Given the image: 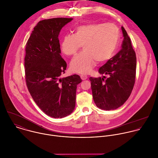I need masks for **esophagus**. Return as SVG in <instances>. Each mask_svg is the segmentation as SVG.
<instances>
[{
  "mask_svg": "<svg viewBox=\"0 0 158 158\" xmlns=\"http://www.w3.org/2000/svg\"><path fill=\"white\" fill-rule=\"evenodd\" d=\"M80 77H81V78L82 80H85V79H87L88 78L87 76L84 75V74H81V75L80 76Z\"/></svg>",
  "mask_w": 158,
  "mask_h": 158,
  "instance_id": "obj_1",
  "label": "esophagus"
}]
</instances>
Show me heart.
<instances>
[{"mask_svg":"<svg viewBox=\"0 0 158 158\" xmlns=\"http://www.w3.org/2000/svg\"><path fill=\"white\" fill-rule=\"evenodd\" d=\"M118 27L110 23H90L78 26L74 35H66L61 43V50L67 56L75 55L81 45L84 51L74 57L70 69L74 73L87 74L95 64L110 59L119 40Z\"/></svg>","mask_w":158,"mask_h":158,"instance_id":"1","label":"heart"}]
</instances>
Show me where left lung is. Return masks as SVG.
I'll use <instances>...</instances> for the list:
<instances>
[{
	"label": "left lung",
	"instance_id": "8db88e82",
	"mask_svg": "<svg viewBox=\"0 0 158 158\" xmlns=\"http://www.w3.org/2000/svg\"><path fill=\"white\" fill-rule=\"evenodd\" d=\"M123 40L121 50L100 68L103 77L89 78L93 98L97 107L105 110L116 109L127 100L133 90L136 76V57L131 42L122 27Z\"/></svg>",
	"mask_w": 158,
	"mask_h": 158
}]
</instances>
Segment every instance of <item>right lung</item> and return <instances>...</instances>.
Returning a JSON list of instances; mask_svg holds the SVG:
<instances>
[{
  "label": "right lung",
  "mask_w": 158,
  "mask_h": 158,
  "mask_svg": "<svg viewBox=\"0 0 158 158\" xmlns=\"http://www.w3.org/2000/svg\"><path fill=\"white\" fill-rule=\"evenodd\" d=\"M73 19L55 18L40 21L26 44L25 78L28 89L40 109L52 118H63L74 110L77 85L74 74L60 78L66 63L61 56L58 36Z\"/></svg>",
  "instance_id": "right-lung-1"
}]
</instances>
